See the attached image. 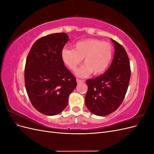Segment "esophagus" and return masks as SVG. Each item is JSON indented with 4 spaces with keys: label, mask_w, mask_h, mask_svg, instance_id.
I'll list each match as a JSON object with an SVG mask.
<instances>
[{
    "label": "esophagus",
    "mask_w": 154,
    "mask_h": 154,
    "mask_svg": "<svg viewBox=\"0 0 154 154\" xmlns=\"http://www.w3.org/2000/svg\"><path fill=\"white\" fill-rule=\"evenodd\" d=\"M76 82H77L78 83H83V82H84V80H80V79H76Z\"/></svg>",
    "instance_id": "obj_1"
}]
</instances>
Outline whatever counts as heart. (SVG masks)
Returning <instances> with one entry per match:
<instances>
[{
  "label": "heart",
  "instance_id": "1",
  "mask_svg": "<svg viewBox=\"0 0 154 154\" xmlns=\"http://www.w3.org/2000/svg\"><path fill=\"white\" fill-rule=\"evenodd\" d=\"M113 54L110 43L97 39H87L74 44V49L64 48L62 59L71 70L76 69L84 58L85 64L76 71L78 76L84 77L92 72L94 75L103 73L109 66Z\"/></svg>",
  "mask_w": 154,
  "mask_h": 154
}]
</instances>
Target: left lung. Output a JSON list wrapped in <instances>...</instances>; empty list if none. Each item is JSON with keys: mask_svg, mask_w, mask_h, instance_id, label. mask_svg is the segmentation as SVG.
I'll use <instances>...</instances> for the list:
<instances>
[{"mask_svg": "<svg viewBox=\"0 0 154 154\" xmlns=\"http://www.w3.org/2000/svg\"><path fill=\"white\" fill-rule=\"evenodd\" d=\"M111 40L115 51L110 67L102 75L86 82L88 90L85 98V105L91 112L99 116L112 113L122 104L131 74L125 49L116 41Z\"/></svg>", "mask_w": 154, "mask_h": 154, "instance_id": "8db88e82", "label": "left lung"}]
</instances>
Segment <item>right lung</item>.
Instances as JSON below:
<instances>
[{"instance_id": "right-lung-1", "label": "right lung", "mask_w": 154, "mask_h": 154, "mask_svg": "<svg viewBox=\"0 0 154 154\" xmlns=\"http://www.w3.org/2000/svg\"><path fill=\"white\" fill-rule=\"evenodd\" d=\"M69 40L66 32L42 37L32 45L26 59L27 95L32 106L45 115H57L66 109L69 96L77 85L62 59V51Z\"/></svg>"}]
</instances>
